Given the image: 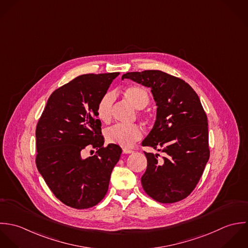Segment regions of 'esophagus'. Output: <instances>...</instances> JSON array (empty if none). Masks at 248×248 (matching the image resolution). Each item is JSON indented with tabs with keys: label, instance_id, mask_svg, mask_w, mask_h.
<instances>
[{
	"label": "esophagus",
	"instance_id": "obj_1",
	"mask_svg": "<svg viewBox=\"0 0 248 248\" xmlns=\"http://www.w3.org/2000/svg\"><path fill=\"white\" fill-rule=\"evenodd\" d=\"M134 151L131 149H123V153L124 154H128V153H133Z\"/></svg>",
	"mask_w": 248,
	"mask_h": 248
}]
</instances>
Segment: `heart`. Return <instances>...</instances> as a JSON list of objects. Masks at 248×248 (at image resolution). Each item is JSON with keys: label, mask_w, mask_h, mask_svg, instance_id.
Segmentation results:
<instances>
[{"label": "heart", "mask_w": 248, "mask_h": 248, "mask_svg": "<svg viewBox=\"0 0 248 248\" xmlns=\"http://www.w3.org/2000/svg\"><path fill=\"white\" fill-rule=\"evenodd\" d=\"M124 97L137 109H143L149 104L148 92L141 86L131 85L124 89ZM115 101L114 92H106L97 106V115L99 120L108 124L112 118L113 104ZM105 139L110 144L119 145L123 148H129L142 138V129L138 125L116 124L107 128L104 132Z\"/></svg>", "instance_id": "heart-1"}]
</instances>
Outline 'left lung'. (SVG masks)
<instances>
[{
	"mask_svg": "<svg viewBox=\"0 0 248 248\" xmlns=\"http://www.w3.org/2000/svg\"><path fill=\"white\" fill-rule=\"evenodd\" d=\"M124 78L150 88L157 106L153 127L142 145L164 157L145 152L148 167L141 178L145 192L161 203L187 198L210 156L208 121L198 94L184 80L158 70L129 72Z\"/></svg>",
	"mask_w": 248,
	"mask_h": 248,
	"instance_id": "left-lung-1",
	"label": "left lung"
}]
</instances>
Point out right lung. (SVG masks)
Returning a JSON list of instances; mask_svg holds the SVG:
<instances>
[{"instance_id": "obj_1", "label": "right lung", "mask_w": 248, "mask_h": 248, "mask_svg": "<svg viewBox=\"0 0 248 248\" xmlns=\"http://www.w3.org/2000/svg\"><path fill=\"white\" fill-rule=\"evenodd\" d=\"M119 73L77 77L56 89L36 126V166L54 196L76 209L97 205L107 193L122 149L103 148L97 106ZM97 149L83 158L84 149Z\"/></svg>"}]
</instances>
